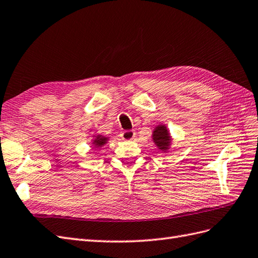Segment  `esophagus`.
<instances>
[{"instance_id":"obj_1","label":"esophagus","mask_w":258,"mask_h":258,"mask_svg":"<svg viewBox=\"0 0 258 258\" xmlns=\"http://www.w3.org/2000/svg\"><path fill=\"white\" fill-rule=\"evenodd\" d=\"M121 137L124 141H131L135 137V132L134 131H123L121 133Z\"/></svg>"}]
</instances>
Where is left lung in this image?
Here are the masks:
<instances>
[{"label":"left lung","mask_w":258,"mask_h":258,"mask_svg":"<svg viewBox=\"0 0 258 258\" xmlns=\"http://www.w3.org/2000/svg\"><path fill=\"white\" fill-rule=\"evenodd\" d=\"M154 142L161 150L166 151L170 145V136L167 127L164 125H158L154 131Z\"/></svg>","instance_id":"1"}]
</instances>
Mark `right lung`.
Returning a JSON list of instances; mask_svg holds the SVG:
<instances>
[{
    "mask_svg": "<svg viewBox=\"0 0 258 258\" xmlns=\"http://www.w3.org/2000/svg\"><path fill=\"white\" fill-rule=\"evenodd\" d=\"M107 141H108V138H107V137H103V136H97V137H96V140L94 141V144H95V146H97V147H100V146H102V145H104L105 143H107Z\"/></svg>",
    "mask_w": 258,
    "mask_h": 258,
    "instance_id": "1",
    "label": "right lung"
}]
</instances>
